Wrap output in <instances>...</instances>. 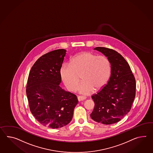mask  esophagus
<instances>
[{"instance_id": "34e87169", "label": "esophagus", "mask_w": 153, "mask_h": 153, "mask_svg": "<svg viewBox=\"0 0 153 153\" xmlns=\"http://www.w3.org/2000/svg\"><path fill=\"white\" fill-rule=\"evenodd\" d=\"M77 99H78V101H82L86 100V98L84 96H78Z\"/></svg>"}]
</instances>
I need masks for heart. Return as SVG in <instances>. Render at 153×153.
Returning <instances> with one entry per match:
<instances>
[{"label": "heart", "mask_w": 153, "mask_h": 153, "mask_svg": "<svg viewBox=\"0 0 153 153\" xmlns=\"http://www.w3.org/2000/svg\"><path fill=\"white\" fill-rule=\"evenodd\" d=\"M111 71V63L105 56L86 51L74 56L70 64H63L60 72L65 86L70 91L77 90L81 75L82 82L78 86V91L89 94L93 90H100L107 83Z\"/></svg>", "instance_id": "1"}]
</instances>
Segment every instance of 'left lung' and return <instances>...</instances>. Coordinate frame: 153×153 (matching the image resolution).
Returning a JSON list of instances; mask_svg holds the SVG:
<instances>
[{
	"instance_id": "8db88e82",
	"label": "left lung",
	"mask_w": 153,
	"mask_h": 153,
	"mask_svg": "<svg viewBox=\"0 0 153 153\" xmlns=\"http://www.w3.org/2000/svg\"><path fill=\"white\" fill-rule=\"evenodd\" d=\"M94 49L107 57L111 73L107 84L92 96L95 105L91 117L98 123L112 124L131 111L135 96V79L129 64L118 52L103 47Z\"/></svg>"
}]
</instances>
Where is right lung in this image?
Returning <instances> with one entry per match:
<instances>
[{
  "label": "right lung",
  "instance_id": "right-lung-1",
  "mask_svg": "<svg viewBox=\"0 0 153 153\" xmlns=\"http://www.w3.org/2000/svg\"><path fill=\"white\" fill-rule=\"evenodd\" d=\"M66 50L58 49L41 56L30 71L26 95L31 113L42 125L52 129L71 122L77 96L60 87V68Z\"/></svg>",
  "mask_w": 153,
  "mask_h": 153
}]
</instances>
